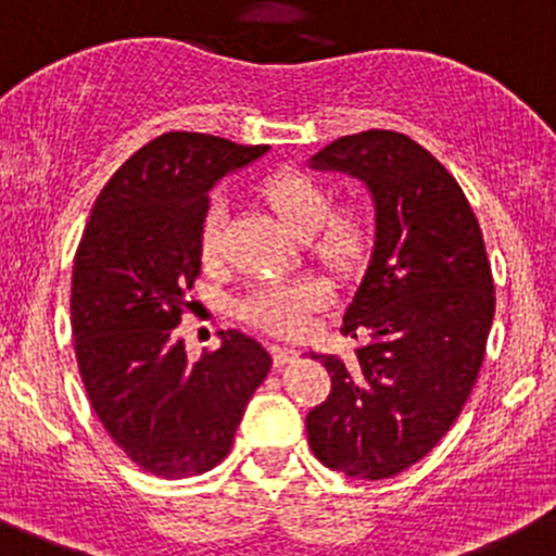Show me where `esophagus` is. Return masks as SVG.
I'll return each instance as SVG.
<instances>
[{
    "label": "esophagus",
    "mask_w": 556,
    "mask_h": 556,
    "mask_svg": "<svg viewBox=\"0 0 556 556\" xmlns=\"http://www.w3.org/2000/svg\"><path fill=\"white\" fill-rule=\"evenodd\" d=\"M270 356L276 366H286L289 362H294L296 351L294 348H286V345H270Z\"/></svg>",
    "instance_id": "esophagus-1"
}]
</instances>
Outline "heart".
<instances>
[{
  "label": "heart",
  "mask_w": 556,
  "mask_h": 556,
  "mask_svg": "<svg viewBox=\"0 0 556 556\" xmlns=\"http://www.w3.org/2000/svg\"><path fill=\"white\" fill-rule=\"evenodd\" d=\"M262 198L300 238L311 236V254L326 270L351 276L364 265L371 245V222L356 205L331 208V194L320 181L302 170H278L262 181ZM227 203L211 200L200 227V251L205 260L222 254L225 245ZM329 300V286L318 278L267 280L254 286L238 302V316L273 334H300Z\"/></svg>",
  "instance_id": "b5f03b06"
}]
</instances>
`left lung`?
Here are the masks:
<instances>
[{"mask_svg": "<svg viewBox=\"0 0 556 556\" xmlns=\"http://www.w3.org/2000/svg\"><path fill=\"white\" fill-rule=\"evenodd\" d=\"M375 198V251L342 320L356 356H316L331 377L307 415L313 455L331 471L388 479L415 466L460 415L495 316L477 214L455 176L396 130L342 136L311 157Z\"/></svg>", "mask_w": 556, "mask_h": 556, "instance_id": "8db88e82", "label": "left lung"}]
</instances>
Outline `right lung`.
Here are the masks:
<instances>
[{
	"mask_svg": "<svg viewBox=\"0 0 556 556\" xmlns=\"http://www.w3.org/2000/svg\"><path fill=\"white\" fill-rule=\"evenodd\" d=\"M267 147L170 130L130 154L96 198L74 256L72 334L90 406L119 450L163 479L227 457L270 353L243 331L187 358L176 337L200 276L216 181Z\"/></svg>",
	"mask_w": 556,
	"mask_h": 556,
	"instance_id": "add662e5",
	"label": "right lung"
}]
</instances>
